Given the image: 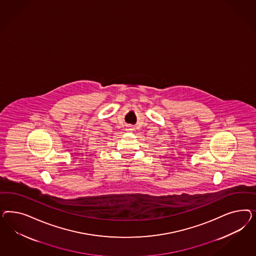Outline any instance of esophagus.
<instances>
[{
	"instance_id": "esophagus-1",
	"label": "esophagus",
	"mask_w": 256,
	"mask_h": 256,
	"mask_svg": "<svg viewBox=\"0 0 256 256\" xmlns=\"http://www.w3.org/2000/svg\"><path fill=\"white\" fill-rule=\"evenodd\" d=\"M130 130H132V128H130Z\"/></svg>"
}]
</instances>
